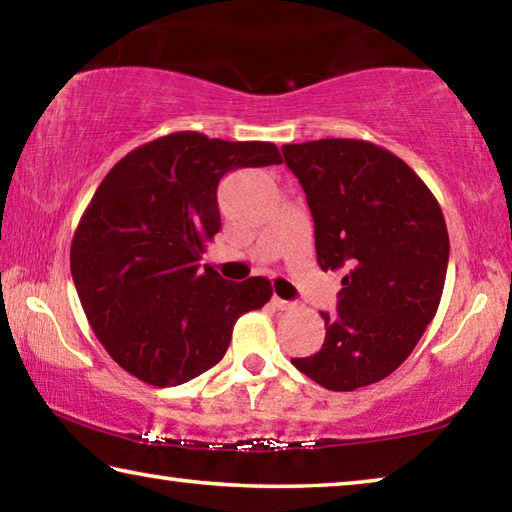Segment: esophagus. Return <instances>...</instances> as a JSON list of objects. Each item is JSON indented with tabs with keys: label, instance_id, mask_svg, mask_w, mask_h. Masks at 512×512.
I'll list each match as a JSON object with an SVG mask.
<instances>
[{
	"label": "esophagus",
	"instance_id": "obj_1",
	"mask_svg": "<svg viewBox=\"0 0 512 512\" xmlns=\"http://www.w3.org/2000/svg\"><path fill=\"white\" fill-rule=\"evenodd\" d=\"M273 307H275V309H280V311H287V309H293V302L273 296Z\"/></svg>",
	"mask_w": 512,
	"mask_h": 512
}]
</instances>
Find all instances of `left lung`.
<instances>
[{
    "label": "left lung",
    "instance_id": "8db88e82",
    "mask_svg": "<svg viewBox=\"0 0 512 512\" xmlns=\"http://www.w3.org/2000/svg\"><path fill=\"white\" fill-rule=\"evenodd\" d=\"M314 216L316 259L345 271L325 343L291 359L327 391L375 384L402 366L443 296L449 235L436 196L391 151L363 140L284 144Z\"/></svg>",
    "mask_w": 512,
    "mask_h": 512
}]
</instances>
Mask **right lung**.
Returning a JSON list of instances; mask_svg holds the SVG:
<instances>
[{"label": "right lung", "mask_w": 512, "mask_h": 512, "mask_svg": "<svg viewBox=\"0 0 512 512\" xmlns=\"http://www.w3.org/2000/svg\"><path fill=\"white\" fill-rule=\"evenodd\" d=\"M280 162L271 142L180 131L142 144L103 178L69 264L92 332L133 377L167 388L203 375L223 359L237 318L271 300L266 277L228 282L198 262L221 230L219 180Z\"/></svg>", "instance_id": "right-lung-1"}]
</instances>
